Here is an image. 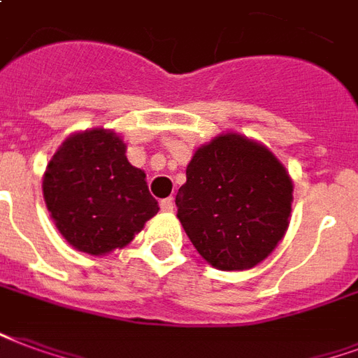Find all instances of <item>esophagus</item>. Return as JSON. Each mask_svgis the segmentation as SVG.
Segmentation results:
<instances>
[{"label":"esophagus","instance_id":"1","mask_svg":"<svg viewBox=\"0 0 358 358\" xmlns=\"http://www.w3.org/2000/svg\"><path fill=\"white\" fill-rule=\"evenodd\" d=\"M161 210H163V213H172V210H174V201H172V197L161 201Z\"/></svg>","mask_w":358,"mask_h":358}]
</instances>
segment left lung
<instances>
[{
	"label": "left lung",
	"mask_w": 358,
	"mask_h": 358,
	"mask_svg": "<svg viewBox=\"0 0 358 358\" xmlns=\"http://www.w3.org/2000/svg\"><path fill=\"white\" fill-rule=\"evenodd\" d=\"M294 184L275 153L239 132L199 145L176 193L187 237L222 271H245L273 252L290 224Z\"/></svg>",
	"instance_id": "left-lung-1"
}]
</instances>
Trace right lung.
Returning <instances> with one entry per match:
<instances>
[{
	"label": "right lung",
	"instance_id": "add662e5",
	"mask_svg": "<svg viewBox=\"0 0 358 358\" xmlns=\"http://www.w3.org/2000/svg\"><path fill=\"white\" fill-rule=\"evenodd\" d=\"M115 131L70 134L43 174V199L60 235L76 250L104 256L123 248L159 210L145 172L132 166Z\"/></svg>",
	"mask_w": 358,
	"mask_h": 358
}]
</instances>
